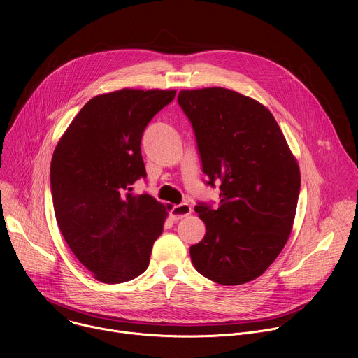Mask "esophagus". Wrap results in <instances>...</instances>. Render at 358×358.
Wrapping results in <instances>:
<instances>
[{
	"label": "esophagus",
	"mask_w": 358,
	"mask_h": 358,
	"mask_svg": "<svg viewBox=\"0 0 358 358\" xmlns=\"http://www.w3.org/2000/svg\"><path fill=\"white\" fill-rule=\"evenodd\" d=\"M191 207L188 206V203H178V206H174L173 208H171V211H170V217H171V220H174V221H177V220H182V218H185L187 215H189L191 214Z\"/></svg>",
	"instance_id": "1"
}]
</instances>
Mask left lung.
I'll return each instance as SVG.
<instances>
[{
	"label": "left lung",
	"instance_id": "1",
	"mask_svg": "<svg viewBox=\"0 0 358 358\" xmlns=\"http://www.w3.org/2000/svg\"><path fill=\"white\" fill-rule=\"evenodd\" d=\"M207 185L220 181V206L198 202L206 236L189 248L195 269L225 286L261 276L287 242L300 171L272 113L224 87L181 90Z\"/></svg>",
	"mask_w": 358,
	"mask_h": 358
}]
</instances>
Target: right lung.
Masks as SVG:
<instances>
[{"label": "right lung", "instance_id": "add662e5", "mask_svg": "<svg viewBox=\"0 0 358 358\" xmlns=\"http://www.w3.org/2000/svg\"><path fill=\"white\" fill-rule=\"evenodd\" d=\"M176 90L123 89L90 99L58 143L50 192L58 227L78 261L103 283L148 266L166 208L131 185L145 178L141 137Z\"/></svg>", "mask_w": 358, "mask_h": 358}]
</instances>
